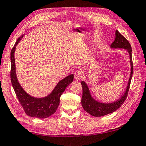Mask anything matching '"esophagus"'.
Listing matches in <instances>:
<instances>
[{"label": "esophagus", "instance_id": "esophagus-1", "mask_svg": "<svg viewBox=\"0 0 146 146\" xmlns=\"http://www.w3.org/2000/svg\"><path fill=\"white\" fill-rule=\"evenodd\" d=\"M74 77H75V79L76 80H80L82 79V73L80 72V71H75V75H74Z\"/></svg>", "mask_w": 146, "mask_h": 146}]
</instances>
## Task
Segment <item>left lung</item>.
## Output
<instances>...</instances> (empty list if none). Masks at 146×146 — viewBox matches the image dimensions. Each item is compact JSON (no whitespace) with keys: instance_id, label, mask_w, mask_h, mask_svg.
Instances as JSON below:
<instances>
[{"instance_id":"1","label":"left lung","mask_w":146,"mask_h":146,"mask_svg":"<svg viewBox=\"0 0 146 146\" xmlns=\"http://www.w3.org/2000/svg\"><path fill=\"white\" fill-rule=\"evenodd\" d=\"M111 48H125L129 52L130 59V64H131V74H130V79L128 83V86L126 90V92L124 94L123 96L121 97L119 100L111 104H103L98 102L92 98L91 97L90 92L88 90V88L86 83L83 81L81 82L82 87V96L81 99V104L82 108L87 113L94 117H101L104 115L111 113L115 111L121 107L124 102L127 99L128 94L130 86V82L133 74V63H132V48L129 40L126 38L125 36L122 35L118 31L115 32V39L112 44H111Z\"/></svg>"}]
</instances>
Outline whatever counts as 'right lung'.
Masks as SVG:
<instances>
[{"instance_id": "obj_1", "label": "right lung", "mask_w": 146, "mask_h": 146, "mask_svg": "<svg viewBox=\"0 0 146 146\" xmlns=\"http://www.w3.org/2000/svg\"><path fill=\"white\" fill-rule=\"evenodd\" d=\"M22 37L23 36H21L17 39L15 43L14 46L11 50V82H12V86L19 102L22 106L26 114L30 117H36V118H47L54 114L57 110L60 104L61 95L64 92L66 87L71 82H72L73 80V75L67 76L64 79L58 82L54 90L47 97L43 98H35L28 95L23 90L17 81L16 75V68H15L14 51L16 49V46Z\"/></svg>"}]
</instances>
